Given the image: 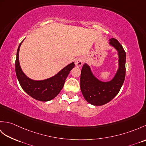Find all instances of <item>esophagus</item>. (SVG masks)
Here are the masks:
<instances>
[{
    "label": "esophagus",
    "mask_w": 146,
    "mask_h": 146,
    "mask_svg": "<svg viewBox=\"0 0 146 146\" xmlns=\"http://www.w3.org/2000/svg\"><path fill=\"white\" fill-rule=\"evenodd\" d=\"M83 61H84V58L83 57H80V58H76L75 61V64L76 66L80 67L82 65L83 63Z\"/></svg>",
    "instance_id": "esophagus-1"
}]
</instances>
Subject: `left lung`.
<instances>
[{
  "label": "left lung",
  "instance_id": "left-lung-1",
  "mask_svg": "<svg viewBox=\"0 0 146 146\" xmlns=\"http://www.w3.org/2000/svg\"><path fill=\"white\" fill-rule=\"evenodd\" d=\"M109 44L116 49L119 56V68L110 81L104 82L96 78L90 67L85 63L81 71L80 88L85 100L95 106L111 101L119 92L125 76L126 53L122 46L115 38L109 39Z\"/></svg>",
  "mask_w": 146,
  "mask_h": 146
}]
</instances>
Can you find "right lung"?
Masks as SVG:
<instances>
[{"label":"right lung","mask_w":146,"mask_h":146,"mask_svg":"<svg viewBox=\"0 0 146 146\" xmlns=\"http://www.w3.org/2000/svg\"><path fill=\"white\" fill-rule=\"evenodd\" d=\"M23 41L18 47L15 63V73L20 85L24 92L37 100L42 102L51 100L60 94L61 89L63 88L65 80L70 71L75 67L74 62L68 64L56 75L49 78L43 80L31 79L24 73L19 61V52Z\"/></svg>","instance_id":"right-lung-1"}]
</instances>
